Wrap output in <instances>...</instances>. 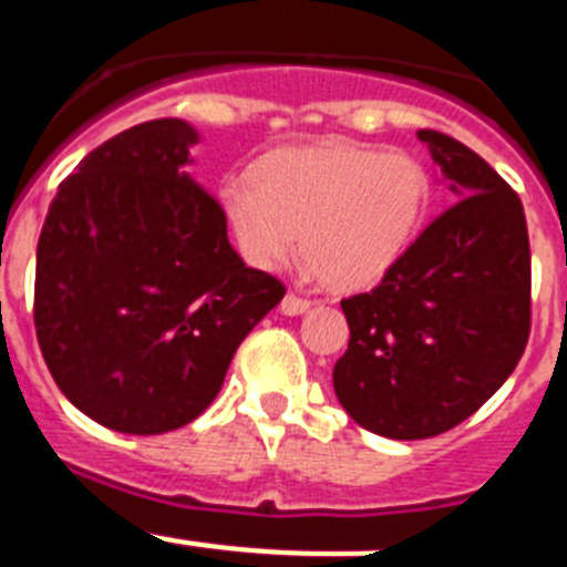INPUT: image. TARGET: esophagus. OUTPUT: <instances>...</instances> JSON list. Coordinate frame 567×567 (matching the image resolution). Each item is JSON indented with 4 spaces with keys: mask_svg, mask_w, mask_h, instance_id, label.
I'll list each match as a JSON object with an SVG mask.
<instances>
[{
    "mask_svg": "<svg viewBox=\"0 0 567 567\" xmlns=\"http://www.w3.org/2000/svg\"><path fill=\"white\" fill-rule=\"evenodd\" d=\"M279 307H282L285 316H301V312L310 310V301L301 299V296H296V293H288Z\"/></svg>",
    "mask_w": 567,
    "mask_h": 567,
    "instance_id": "34e87169",
    "label": "esophagus"
}]
</instances>
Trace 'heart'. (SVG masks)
Segmentation results:
<instances>
[{"label": "heart", "instance_id": "b5f03b06", "mask_svg": "<svg viewBox=\"0 0 567 567\" xmlns=\"http://www.w3.org/2000/svg\"><path fill=\"white\" fill-rule=\"evenodd\" d=\"M430 196V174L412 155L329 137L262 157L251 183L221 185L218 205L251 266H282L301 238L310 271L329 290L354 293L393 271Z\"/></svg>", "mask_w": 567, "mask_h": 567}]
</instances>
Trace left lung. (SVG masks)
Masks as SVG:
<instances>
[{
  "instance_id": "obj_1",
  "label": "left lung",
  "mask_w": 567,
  "mask_h": 567,
  "mask_svg": "<svg viewBox=\"0 0 567 567\" xmlns=\"http://www.w3.org/2000/svg\"><path fill=\"white\" fill-rule=\"evenodd\" d=\"M452 202L368 293L340 301L351 338L334 393L362 430L426 441L474 415L532 329V251L518 194L465 144L417 130Z\"/></svg>"
}]
</instances>
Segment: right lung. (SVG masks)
I'll use <instances>...</instances> for the list:
<instances>
[{"instance_id":"1","label":"right lung","mask_w":567,"mask_h":567,"mask_svg":"<svg viewBox=\"0 0 567 567\" xmlns=\"http://www.w3.org/2000/svg\"><path fill=\"white\" fill-rule=\"evenodd\" d=\"M194 126L155 118L82 157L38 238L35 334L65 399L107 430L199 417L285 285L229 246L216 196L185 174Z\"/></svg>"}]
</instances>
